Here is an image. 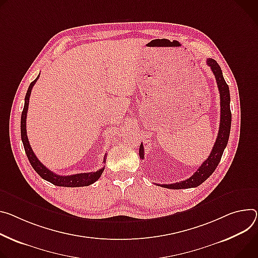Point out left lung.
Masks as SVG:
<instances>
[{
	"instance_id": "obj_1",
	"label": "left lung",
	"mask_w": 258,
	"mask_h": 258,
	"mask_svg": "<svg viewBox=\"0 0 258 258\" xmlns=\"http://www.w3.org/2000/svg\"><path fill=\"white\" fill-rule=\"evenodd\" d=\"M207 64L212 70L213 74L215 75V79L217 82L219 95H220V124L218 136L213 146L212 151H211L208 158L202 163V166L198 169V171L188 179H186L181 182L173 183V184H165L160 185L166 187L169 189H183V188H191V187H197L205 182L213 172L216 170L218 163L221 159L223 151L227 145L229 133H230V124H231V112H230V96H229V88L226 84L221 68L217 63V61L213 58H208ZM140 157L144 158V147L143 144L140 145L139 151ZM158 185V184H157Z\"/></svg>"
}]
</instances>
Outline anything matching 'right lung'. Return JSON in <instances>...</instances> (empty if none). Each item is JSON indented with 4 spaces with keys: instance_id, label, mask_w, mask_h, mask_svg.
<instances>
[{
    "instance_id": "obj_1",
    "label": "right lung",
    "mask_w": 258,
    "mask_h": 258,
    "mask_svg": "<svg viewBox=\"0 0 258 258\" xmlns=\"http://www.w3.org/2000/svg\"><path fill=\"white\" fill-rule=\"evenodd\" d=\"M39 76L30 84V86L28 88L27 95L25 98V106H23V110L21 113V120H20V133H21L22 144H23V147H25V151L27 153V156L31 162L32 167L39 174V176L41 178H43L44 180L48 181L56 186L82 187V186H88L92 183H95L101 177L105 168H102V169L98 170L97 172L80 173V174L70 175V176H61V175H57V174L51 172L50 170H48L35 155L33 149L30 145L28 136H27V114H28V109H29V101H30L31 92H32L33 86L35 85L36 81L39 79ZM103 162H106V155L104 156Z\"/></svg>"
}]
</instances>
